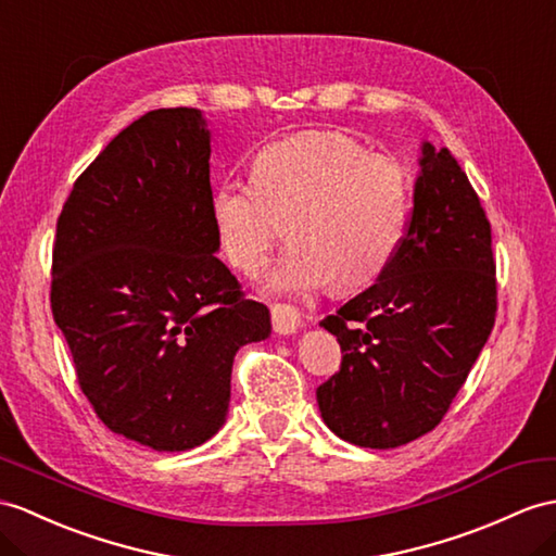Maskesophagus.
Masks as SVG:
<instances>
[{
	"label": "esophagus",
	"instance_id": "obj_1",
	"mask_svg": "<svg viewBox=\"0 0 556 556\" xmlns=\"http://www.w3.org/2000/svg\"><path fill=\"white\" fill-rule=\"evenodd\" d=\"M270 323L278 334H292L302 325V318L292 304H270Z\"/></svg>",
	"mask_w": 556,
	"mask_h": 556
}]
</instances>
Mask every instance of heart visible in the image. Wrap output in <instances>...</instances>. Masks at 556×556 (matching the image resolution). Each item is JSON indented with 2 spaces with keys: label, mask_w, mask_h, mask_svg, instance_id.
I'll return each instance as SVG.
<instances>
[{
  "label": "heart",
  "mask_w": 556,
  "mask_h": 556,
  "mask_svg": "<svg viewBox=\"0 0 556 556\" xmlns=\"http://www.w3.org/2000/svg\"><path fill=\"white\" fill-rule=\"evenodd\" d=\"M413 181L401 160L370 153L344 131H304L260 148L250 181H222L210 212L226 262L256 274L292 236L264 278L268 292L314 294L332 280L356 292L380 278L401 248Z\"/></svg>",
  "instance_id": "b5f03b06"
}]
</instances>
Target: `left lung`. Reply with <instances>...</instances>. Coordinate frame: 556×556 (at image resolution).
I'll return each mask as SVG.
<instances>
[{
  "label": "left lung",
  "instance_id": "1",
  "mask_svg": "<svg viewBox=\"0 0 556 556\" xmlns=\"http://www.w3.org/2000/svg\"><path fill=\"white\" fill-rule=\"evenodd\" d=\"M401 248L375 286L320 325L342 368L316 389L320 415L361 448H396L448 413L495 325L491 222L448 148H422Z\"/></svg>",
  "mask_w": 556,
  "mask_h": 556
}]
</instances>
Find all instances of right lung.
Listing matches in <instances>:
<instances>
[{
    "label": "right lung",
    "instance_id": "obj_1",
    "mask_svg": "<svg viewBox=\"0 0 556 556\" xmlns=\"http://www.w3.org/2000/svg\"><path fill=\"white\" fill-rule=\"evenodd\" d=\"M210 131L195 108L134 119L77 176L56 222L51 314L101 422L153 451L214 437L233 356L270 332L214 252Z\"/></svg>",
    "mask_w": 556,
    "mask_h": 556
}]
</instances>
